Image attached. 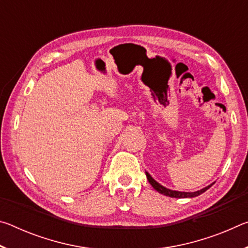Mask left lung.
<instances>
[{
    "label": "left lung",
    "instance_id": "1",
    "mask_svg": "<svg viewBox=\"0 0 248 248\" xmlns=\"http://www.w3.org/2000/svg\"><path fill=\"white\" fill-rule=\"evenodd\" d=\"M146 174V178H148L149 183L152 185V187L154 188L155 190L158 191L159 194L164 195V196H169L171 197V198H192V197H197L201 194H203L205 190H208L210 187L212 186L211 185H209L208 187H204L203 189L198 190V191H195V192H182V191H176V190H170V189H167V188L163 187L162 185H159L158 183L155 182V180L151 177V175L149 173H145Z\"/></svg>",
    "mask_w": 248,
    "mask_h": 248
}]
</instances>
